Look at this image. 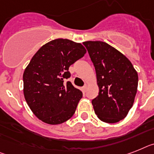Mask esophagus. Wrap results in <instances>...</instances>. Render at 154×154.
I'll return each instance as SVG.
<instances>
[{
	"mask_svg": "<svg viewBox=\"0 0 154 154\" xmlns=\"http://www.w3.org/2000/svg\"><path fill=\"white\" fill-rule=\"evenodd\" d=\"M86 89H87V85H84V86H82V92H86Z\"/></svg>",
	"mask_w": 154,
	"mask_h": 154,
	"instance_id": "34e87169",
	"label": "esophagus"
}]
</instances>
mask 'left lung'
<instances>
[{
	"instance_id": "obj_1",
	"label": "left lung",
	"mask_w": 154,
	"mask_h": 154,
	"mask_svg": "<svg viewBox=\"0 0 154 154\" xmlns=\"http://www.w3.org/2000/svg\"><path fill=\"white\" fill-rule=\"evenodd\" d=\"M86 46L94 65L99 87L92 100L97 117L114 124L127 116L134 104L138 77L129 60L120 51L101 41H87Z\"/></svg>"
}]
</instances>
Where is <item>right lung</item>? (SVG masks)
Returning a JSON list of instances; mask_svg holds the SVG:
<instances>
[{
	"label": "right lung",
	"mask_w": 154,
	"mask_h": 154,
	"mask_svg": "<svg viewBox=\"0 0 154 154\" xmlns=\"http://www.w3.org/2000/svg\"><path fill=\"white\" fill-rule=\"evenodd\" d=\"M86 53L81 43L58 38L42 45L30 60L23 75V94L39 120L56 125L74 115L82 93L64 81L71 76L70 66Z\"/></svg>",
	"instance_id": "1"
}]
</instances>
